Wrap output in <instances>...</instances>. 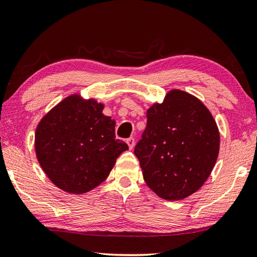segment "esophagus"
Masks as SVG:
<instances>
[{
  "label": "esophagus",
  "instance_id": "obj_1",
  "mask_svg": "<svg viewBox=\"0 0 257 257\" xmlns=\"http://www.w3.org/2000/svg\"><path fill=\"white\" fill-rule=\"evenodd\" d=\"M126 143H127V145H128L130 150H132V149L134 148V145H135V140H134L133 138H130V139L126 140Z\"/></svg>",
  "mask_w": 257,
  "mask_h": 257
}]
</instances>
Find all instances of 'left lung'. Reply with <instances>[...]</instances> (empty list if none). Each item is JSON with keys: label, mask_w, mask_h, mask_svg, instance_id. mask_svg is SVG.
<instances>
[{"label": "left lung", "mask_w": 257, "mask_h": 257, "mask_svg": "<svg viewBox=\"0 0 257 257\" xmlns=\"http://www.w3.org/2000/svg\"><path fill=\"white\" fill-rule=\"evenodd\" d=\"M147 128L134 149L148 187L166 200H181L199 190L219 153L214 116L196 96L170 89L147 110Z\"/></svg>", "instance_id": "left-lung-1"}]
</instances>
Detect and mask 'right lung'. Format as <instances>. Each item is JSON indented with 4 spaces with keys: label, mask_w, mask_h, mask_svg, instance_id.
Listing matches in <instances>:
<instances>
[{
    "label": "right lung",
    "mask_w": 257,
    "mask_h": 257,
    "mask_svg": "<svg viewBox=\"0 0 257 257\" xmlns=\"http://www.w3.org/2000/svg\"><path fill=\"white\" fill-rule=\"evenodd\" d=\"M105 104L71 94L38 123L36 156L50 181L81 195L106 180L127 144L115 139V120L103 114Z\"/></svg>",
    "instance_id": "right-lung-1"
}]
</instances>
